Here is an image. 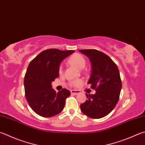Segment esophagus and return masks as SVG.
Segmentation results:
<instances>
[{"label": "esophagus", "instance_id": "34e87169", "mask_svg": "<svg viewBox=\"0 0 145 145\" xmlns=\"http://www.w3.org/2000/svg\"><path fill=\"white\" fill-rule=\"evenodd\" d=\"M71 94H73V95H78L80 93V91H79V90H74V89H72L71 91Z\"/></svg>", "mask_w": 145, "mask_h": 145}]
</instances>
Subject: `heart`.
Returning a JSON list of instances; mask_svg holds the SVG:
<instances>
[{"instance_id":"b5f03b06","label":"heart","mask_w":145,"mask_h":145,"mask_svg":"<svg viewBox=\"0 0 145 145\" xmlns=\"http://www.w3.org/2000/svg\"><path fill=\"white\" fill-rule=\"evenodd\" d=\"M69 63L76 67V69H81L84 68V67L85 66V64H86V61L85 59H84V57L82 56L81 55L79 54H75L72 55L71 57H70V59H69ZM62 71V67H60L59 68V72H61ZM81 84V81L80 80H76L73 82V84L74 86H80Z\"/></svg>"}]
</instances>
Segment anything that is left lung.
<instances>
[{
    "instance_id": "left-lung-1",
    "label": "left lung",
    "mask_w": 145,
    "mask_h": 145,
    "mask_svg": "<svg viewBox=\"0 0 145 145\" xmlns=\"http://www.w3.org/2000/svg\"><path fill=\"white\" fill-rule=\"evenodd\" d=\"M89 59L91 74L88 84L95 89L94 95L86 94L88 100L80 105L84 114L93 119L106 116L118 102L122 82L117 65L105 54L95 49L79 50Z\"/></svg>"
}]
</instances>
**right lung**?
<instances>
[{
	"mask_svg": "<svg viewBox=\"0 0 145 145\" xmlns=\"http://www.w3.org/2000/svg\"><path fill=\"white\" fill-rule=\"evenodd\" d=\"M74 52L56 48L42 52L30 62L24 76L25 97L30 107L38 115L50 117L61 112L71 91L62 89L56 92L52 82L59 76L62 60Z\"/></svg>",
	"mask_w": 145,
	"mask_h": 145,
	"instance_id": "add662e5",
	"label": "right lung"
}]
</instances>
